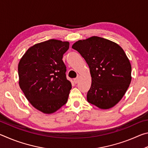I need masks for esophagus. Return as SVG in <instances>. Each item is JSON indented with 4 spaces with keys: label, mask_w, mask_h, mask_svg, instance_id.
I'll return each instance as SVG.
<instances>
[{
    "label": "esophagus",
    "mask_w": 148,
    "mask_h": 148,
    "mask_svg": "<svg viewBox=\"0 0 148 148\" xmlns=\"http://www.w3.org/2000/svg\"><path fill=\"white\" fill-rule=\"evenodd\" d=\"M78 81H79V77H76V78L74 79V82L75 84H77V82H78Z\"/></svg>",
    "instance_id": "obj_1"
}]
</instances>
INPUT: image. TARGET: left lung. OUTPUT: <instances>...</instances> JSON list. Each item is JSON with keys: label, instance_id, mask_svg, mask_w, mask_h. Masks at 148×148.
Returning a JSON list of instances; mask_svg holds the SVG:
<instances>
[{"label": "left lung", "instance_id": "obj_1", "mask_svg": "<svg viewBox=\"0 0 148 148\" xmlns=\"http://www.w3.org/2000/svg\"><path fill=\"white\" fill-rule=\"evenodd\" d=\"M86 60L91 76L87 95L89 103L101 109L114 107L131 84V64L122 47L109 40L92 36L72 45Z\"/></svg>", "mask_w": 148, "mask_h": 148}]
</instances>
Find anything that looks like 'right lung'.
<instances>
[{
	"instance_id": "right-lung-1",
	"label": "right lung",
	"mask_w": 148,
	"mask_h": 148,
	"mask_svg": "<svg viewBox=\"0 0 148 148\" xmlns=\"http://www.w3.org/2000/svg\"><path fill=\"white\" fill-rule=\"evenodd\" d=\"M69 44L56 39L40 42L30 47L19 61L20 88L32 106L44 114L54 113L68 101L72 84L62 59Z\"/></svg>"
}]
</instances>
